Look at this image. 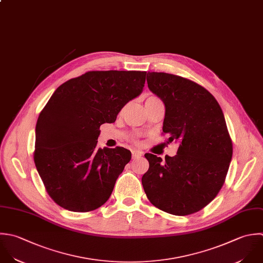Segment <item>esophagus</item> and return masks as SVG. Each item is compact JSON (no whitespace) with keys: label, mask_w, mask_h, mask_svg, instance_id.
I'll return each mask as SVG.
<instances>
[{"label":"esophagus","mask_w":263,"mask_h":263,"mask_svg":"<svg viewBox=\"0 0 263 263\" xmlns=\"http://www.w3.org/2000/svg\"><path fill=\"white\" fill-rule=\"evenodd\" d=\"M142 156V153L141 152H137V151H132V158L133 159H136V158H139Z\"/></svg>","instance_id":"obj_1"}]
</instances>
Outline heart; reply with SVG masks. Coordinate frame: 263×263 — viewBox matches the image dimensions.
<instances>
[{
	"label": "heart",
	"instance_id": "heart-1",
	"mask_svg": "<svg viewBox=\"0 0 263 263\" xmlns=\"http://www.w3.org/2000/svg\"><path fill=\"white\" fill-rule=\"evenodd\" d=\"M148 98H157L156 96H151V97H148Z\"/></svg>",
	"mask_w": 263,
	"mask_h": 263
}]
</instances>
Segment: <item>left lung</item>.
<instances>
[{
  "label": "left lung",
  "instance_id": "obj_1",
  "mask_svg": "<svg viewBox=\"0 0 263 263\" xmlns=\"http://www.w3.org/2000/svg\"><path fill=\"white\" fill-rule=\"evenodd\" d=\"M149 90L166 107L163 133L178 140L174 157L153 154L142 176L149 202L160 210L185 216L206 207L221 190L233 157V141L215 97L203 86L166 72H147Z\"/></svg>",
  "mask_w": 263,
  "mask_h": 263
}]
</instances>
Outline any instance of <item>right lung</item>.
Masks as SVG:
<instances>
[{
  "instance_id": "add662e5",
  "label": "right lung",
  "mask_w": 263,
  "mask_h": 263,
  "mask_svg": "<svg viewBox=\"0 0 263 263\" xmlns=\"http://www.w3.org/2000/svg\"><path fill=\"white\" fill-rule=\"evenodd\" d=\"M146 71L91 70L60 85L40 112L33 161L50 198L72 212H89L110 197L131 160L117 146L98 148L100 126L138 96Z\"/></svg>"
}]
</instances>
